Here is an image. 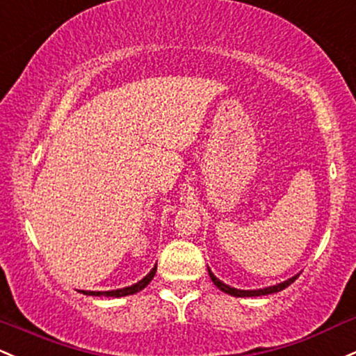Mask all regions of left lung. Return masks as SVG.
Instances as JSON below:
<instances>
[{
  "label": "left lung",
  "instance_id": "obj_1",
  "mask_svg": "<svg viewBox=\"0 0 356 356\" xmlns=\"http://www.w3.org/2000/svg\"><path fill=\"white\" fill-rule=\"evenodd\" d=\"M208 272H209L211 280H213V282H214V286H216L218 289H221V291H222V292H226V294L236 296V298H255V296H267V294H273V292L284 291V289L291 286V284L294 282L296 279H298V275H296V277H292V279L286 280V282L277 284V286H272V287H267V289H260V291H240V289H233V287L226 286V284H222L220 279H216V277H214V273L211 272L209 268H208Z\"/></svg>",
  "mask_w": 356,
  "mask_h": 356
}]
</instances>
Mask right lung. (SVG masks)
Here are the masks:
<instances>
[{"mask_svg":"<svg viewBox=\"0 0 356 356\" xmlns=\"http://www.w3.org/2000/svg\"><path fill=\"white\" fill-rule=\"evenodd\" d=\"M155 272H157V267H154L148 273L147 277H143L140 282H136L135 286H130V287H124V289H116V291H106V292H95V291H83V294L86 296H106V298H123V296H130V294H135V292L142 291V289H145L148 284H150V280L154 279Z\"/></svg>","mask_w":356,"mask_h":356,"instance_id":"right-lung-1","label":"right lung"}]
</instances>
